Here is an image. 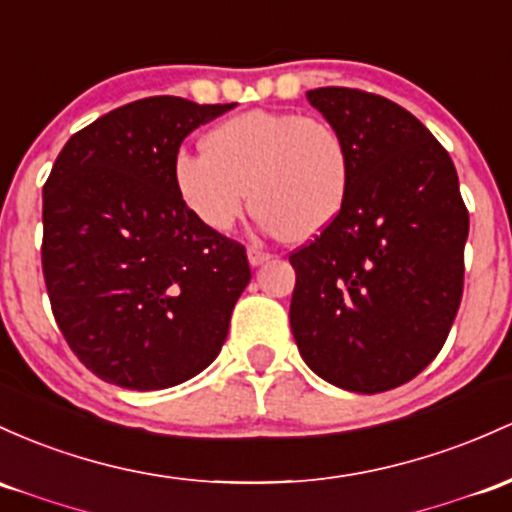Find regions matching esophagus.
Segmentation results:
<instances>
[{
  "instance_id": "1",
  "label": "esophagus",
  "mask_w": 512,
  "mask_h": 512,
  "mask_svg": "<svg viewBox=\"0 0 512 512\" xmlns=\"http://www.w3.org/2000/svg\"><path fill=\"white\" fill-rule=\"evenodd\" d=\"M269 257H272V255H269L267 250H262V247H247V260H250L252 267L265 265Z\"/></svg>"
}]
</instances>
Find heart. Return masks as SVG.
Returning a JSON list of instances; mask_svg holds the SVG:
<instances>
[{
    "label": "heart",
    "mask_w": 512,
    "mask_h": 512,
    "mask_svg": "<svg viewBox=\"0 0 512 512\" xmlns=\"http://www.w3.org/2000/svg\"><path fill=\"white\" fill-rule=\"evenodd\" d=\"M172 182L196 221L228 233L252 211L269 233L303 243L325 233L345 209L352 187L350 145L320 116L247 111L204 136V153L172 160Z\"/></svg>",
    "instance_id": "heart-1"
}]
</instances>
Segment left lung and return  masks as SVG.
I'll return each mask as SVG.
<instances>
[{"instance_id": "obj_1", "label": "left lung", "mask_w": 512, "mask_h": 512, "mask_svg": "<svg viewBox=\"0 0 512 512\" xmlns=\"http://www.w3.org/2000/svg\"><path fill=\"white\" fill-rule=\"evenodd\" d=\"M308 101L350 145L352 187L338 221L289 255L291 333L320 379L396 389L437 357L462 301L469 211L457 170L391 99L320 87Z\"/></svg>"}]
</instances>
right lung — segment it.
<instances>
[{
    "instance_id": "add662e5",
    "label": "right lung",
    "mask_w": 512,
    "mask_h": 512,
    "mask_svg": "<svg viewBox=\"0 0 512 512\" xmlns=\"http://www.w3.org/2000/svg\"><path fill=\"white\" fill-rule=\"evenodd\" d=\"M235 104L148 97L65 143L43 187V279L60 333L109 384L170 389L218 357L250 282L245 245L172 182L182 140Z\"/></svg>"
}]
</instances>
